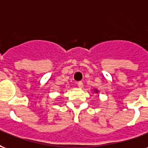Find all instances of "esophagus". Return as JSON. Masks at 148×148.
<instances>
[{
  "mask_svg": "<svg viewBox=\"0 0 148 148\" xmlns=\"http://www.w3.org/2000/svg\"><path fill=\"white\" fill-rule=\"evenodd\" d=\"M77 86H78V87L82 88V87L83 86V83H82V82H77Z\"/></svg>",
  "mask_w": 148,
  "mask_h": 148,
  "instance_id": "obj_1",
  "label": "esophagus"
}]
</instances>
